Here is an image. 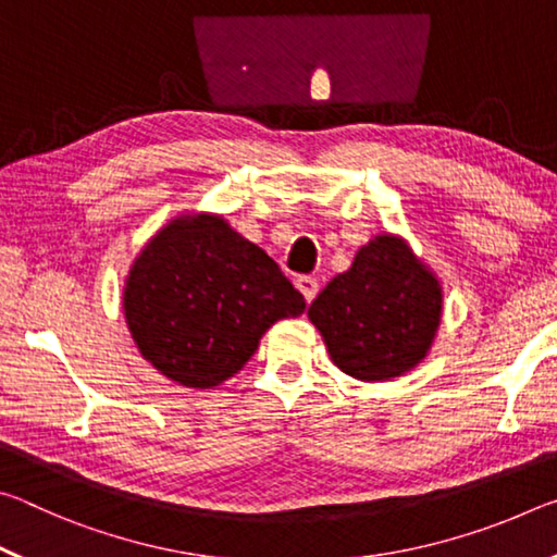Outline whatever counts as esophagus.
Here are the masks:
<instances>
[{
    "label": "esophagus",
    "instance_id": "obj_1",
    "mask_svg": "<svg viewBox=\"0 0 557 557\" xmlns=\"http://www.w3.org/2000/svg\"><path fill=\"white\" fill-rule=\"evenodd\" d=\"M297 289L301 292V295H305V299L307 301H312L314 297H317V292H319V282H317V277H297Z\"/></svg>",
    "mask_w": 557,
    "mask_h": 557
}]
</instances>
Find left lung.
<instances>
[{"label":"left lung","mask_w":557,"mask_h":557,"mask_svg":"<svg viewBox=\"0 0 557 557\" xmlns=\"http://www.w3.org/2000/svg\"><path fill=\"white\" fill-rule=\"evenodd\" d=\"M442 282L400 235L361 245L351 268L309 305L338 371L363 383L393 381L425 361L442 324Z\"/></svg>","instance_id":"obj_1"}]
</instances>
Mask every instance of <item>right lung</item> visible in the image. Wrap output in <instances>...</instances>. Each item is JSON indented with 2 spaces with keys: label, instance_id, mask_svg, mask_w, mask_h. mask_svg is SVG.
I'll return each mask as SVG.
<instances>
[{
  "label": "right lung",
  "instance_id": "1",
  "mask_svg": "<svg viewBox=\"0 0 557 557\" xmlns=\"http://www.w3.org/2000/svg\"><path fill=\"white\" fill-rule=\"evenodd\" d=\"M307 301L277 262L219 213L174 215L132 260L122 309L145 361L184 388H215L268 329Z\"/></svg>",
  "mask_w": 557,
  "mask_h": 557
}]
</instances>
